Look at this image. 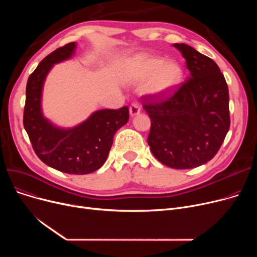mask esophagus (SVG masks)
I'll use <instances>...</instances> for the list:
<instances>
[{"label": "esophagus", "instance_id": "34e87169", "mask_svg": "<svg viewBox=\"0 0 257 257\" xmlns=\"http://www.w3.org/2000/svg\"><path fill=\"white\" fill-rule=\"evenodd\" d=\"M129 112L131 116L137 115L141 112V105L139 103H133L130 107H129Z\"/></svg>", "mask_w": 257, "mask_h": 257}]
</instances>
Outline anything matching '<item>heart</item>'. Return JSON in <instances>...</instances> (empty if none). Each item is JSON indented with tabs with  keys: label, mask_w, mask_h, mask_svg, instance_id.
<instances>
[{
	"label": "heart",
	"mask_w": 257,
	"mask_h": 257,
	"mask_svg": "<svg viewBox=\"0 0 257 257\" xmlns=\"http://www.w3.org/2000/svg\"><path fill=\"white\" fill-rule=\"evenodd\" d=\"M181 66L174 60H163L158 57H139L130 63L128 80L141 83L147 80L145 90L156 97L168 96L180 84Z\"/></svg>",
	"instance_id": "obj_1"
}]
</instances>
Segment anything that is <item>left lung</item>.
Segmentation results:
<instances>
[{"mask_svg": "<svg viewBox=\"0 0 257 257\" xmlns=\"http://www.w3.org/2000/svg\"><path fill=\"white\" fill-rule=\"evenodd\" d=\"M173 47L182 54L190 77L166 101L144 98L151 118L148 144L165 166L193 169L209 161L225 140L230 126L229 92L212 59L185 44Z\"/></svg>", "mask_w": 257, "mask_h": 257, "instance_id": "8db88e82", "label": "left lung"}]
</instances>
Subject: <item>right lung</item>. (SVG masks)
Segmentation results:
<instances>
[{
    "mask_svg": "<svg viewBox=\"0 0 257 257\" xmlns=\"http://www.w3.org/2000/svg\"><path fill=\"white\" fill-rule=\"evenodd\" d=\"M76 43L57 49L42 60L26 87L24 127L39 159L57 171L84 175L100 169L111 149L115 132L129 119L128 107L101 109L71 128L55 125L43 112V90L54 64L71 59Z\"/></svg>",
    "mask_w": 257,
    "mask_h": 257,
    "instance_id": "1",
    "label": "right lung"
}]
</instances>
